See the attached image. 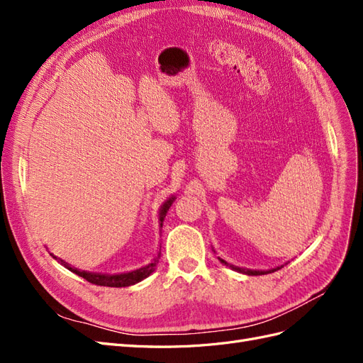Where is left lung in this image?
<instances>
[{
	"label": "left lung",
	"mask_w": 363,
	"mask_h": 363,
	"mask_svg": "<svg viewBox=\"0 0 363 363\" xmlns=\"http://www.w3.org/2000/svg\"><path fill=\"white\" fill-rule=\"evenodd\" d=\"M215 251V250H213ZM219 259V262L223 263V265H225V267H230L232 268L233 271H238V272H242V274H247V276H262V274H269V272H274V271H277V269H280V268H283L284 265H280V267H276V268H271V269H267V271H262V269H248V268H239V267H235V265H232V263H228V262H225L224 259H221V257H218Z\"/></svg>",
	"instance_id": "left-lung-1"
}]
</instances>
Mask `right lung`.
Segmentation results:
<instances>
[{
  "mask_svg": "<svg viewBox=\"0 0 363 363\" xmlns=\"http://www.w3.org/2000/svg\"><path fill=\"white\" fill-rule=\"evenodd\" d=\"M175 200V196L171 195L169 199L164 201L160 208H159V227L162 228L163 225V219L164 216H167L169 207L172 204V201ZM54 259H56L59 263H62V265L69 269L71 272L77 274V276L83 277L84 280H87L89 283H94V284H98V286H108V288H124V286H131V284H136L139 281H142L144 279H147L150 274L156 269L157 263H159V259H160V250L157 251L156 257L152 259L148 265L142 267V268H138V269H133V271H127V272H119V274H101V272H89V271H82V269H77L75 267L69 265L68 262L62 260L60 257L51 255Z\"/></svg>",
  "mask_w": 363,
  "mask_h": 363,
  "instance_id": "add662e5",
  "label": "right lung"
}]
</instances>
